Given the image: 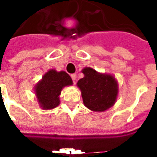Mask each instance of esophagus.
Returning a JSON list of instances; mask_svg holds the SVG:
<instances>
[{"label":"esophagus","instance_id":"1","mask_svg":"<svg viewBox=\"0 0 157 157\" xmlns=\"http://www.w3.org/2000/svg\"><path fill=\"white\" fill-rule=\"evenodd\" d=\"M71 79L73 80V82L75 83V80H76V74H71Z\"/></svg>","mask_w":157,"mask_h":157}]
</instances>
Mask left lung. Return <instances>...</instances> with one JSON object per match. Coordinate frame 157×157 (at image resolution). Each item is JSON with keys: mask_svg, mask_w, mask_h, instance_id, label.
<instances>
[{"mask_svg": "<svg viewBox=\"0 0 157 157\" xmlns=\"http://www.w3.org/2000/svg\"><path fill=\"white\" fill-rule=\"evenodd\" d=\"M84 77L77 82L84 105L92 111L103 112L115 103L118 82L112 75L102 74L90 67L82 70Z\"/></svg>", "mask_w": 157, "mask_h": 157, "instance_id": "obj_1", "label": "left lung"}]
</instances>
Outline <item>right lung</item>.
Returning a JSON list of instances; mask_svg holds the SVG:
<instances>
[{
	"instance_id": "add662e5",
	"label": "right lung",
	"mask_w": 157,
	"mask_h": 157,
	"mask_svg": "<svg viewBox=\"0 0 157 157\" xmlns=\"http://www.w3.org/2000/svg\"><path fill=\"white\" fill-rule=\"evenodd\" d=\"M72 84L71 78L66 72H58L53 69L49 70L34 88L39 106L45 110L56 108L59 104V96L63 87Z\"/></svg>"
}]
</instances>
